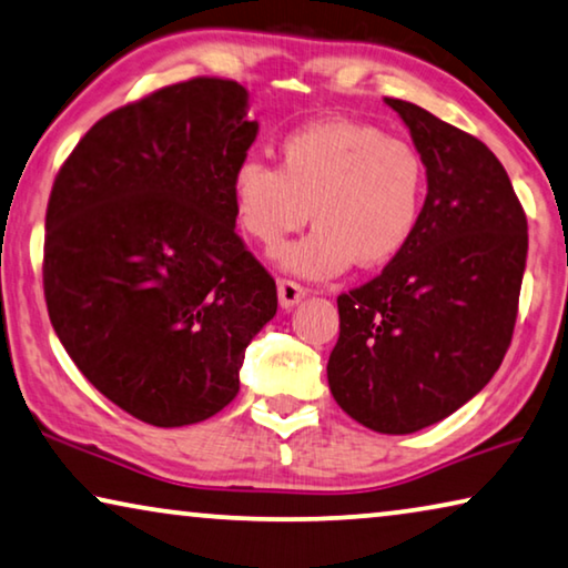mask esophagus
Here are the masks:
<instances>
[{"instance_id":"esophagus-1","label":"esophagus","mask_w":568,"mask_h":568,"mask_svg":"<svg viewBox=\"0 0 568 568\" xmlns=\"http://www.w3.org/2000/svg\"><path fill=\"white\" fill-rule=\"evenodd\" d=\"M277 298H281L283 308H293L301 298H306V287L293 281H281L277 283Z\"/></svg>"}]
</instances>
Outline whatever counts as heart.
<instances>
[{
    "label": "heart",
    "mask_w": 568,
    "mask_h": 568,
    "mask_svg": "<svg viewBox=\"0 0 568 568\" xmlns=\"http://www.w3.org/2000/svg\"><path fill=\"white\" fill-rule=\"evenodd\" d=\"M277 168L260 158L234 165L230 196L240 230L262 250L316 224L287 247L281 265L303 277H332L357 262L379 267L416 234L426 209L428 173L408 140L352 120H318L287 132Z\"/></svg>",
    "instance_id": "b5f03b06"
}]
</instances>
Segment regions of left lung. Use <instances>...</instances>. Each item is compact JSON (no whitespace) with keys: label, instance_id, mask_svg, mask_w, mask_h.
Masks as SVG:
<instances>
[{"label":"left lung","instance_id":"obj_1","mask_svg":"<svg viewBox=\"0 0 568 568\" xmlns=\"http://www.w3.org/2000/svg\"><path fill=\"white\" fill-rule=\"evenodd\" d=\"M428 173L408 247L369 283L342 293L328 387L377 434H413L471 400L513 342L528 219L500 160L474 134L403 99Z\"/></svg>","mask_w":568,"mask_h":568}]
</instances>
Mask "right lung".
<instances>
[{
	"mask_svg": "<svg viewBox=\"0 0 568 568\" xmlns=\"http://www.w3.org/2000/svg\"><path fill=\"white\" fill-rule=\"evenodd\" d=\"M255 138L247 89L196 75L101 116L55 175L50 324L83 377L150 426L230 405L277 311L273 275L234 232L230 178Z\"/></svg>",
	"mask_w": 568,
	"mask_h": 568,
	"instance_id": "obj_1",
	"label": "right lung"
}]
</instances>
